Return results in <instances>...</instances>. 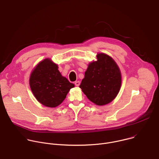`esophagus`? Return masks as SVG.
<instances>
[{"mask_svg": "<svg viewBox=\"0 0 159 159\" xmlns=\"http://www.w3.org/2000/svg\"><path fill=\"white\" fill-rule=\"evenodd\" d=\"M75 84L76 86H79L80 84V82L79 81H75Z\"/></svg>", "mask_w": 159, "mask_h": 159, "instance_id": "34e87169", "label": "esophagus"}]
</instances>
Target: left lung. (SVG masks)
<instances>
[{"label": "left lung", "mask_w": 159, "mask_h": 159, "mask_svg": "<svg viewBox=\"0 0 159 159\" xmlns=\"http://www.w3.org/2000/svg\"><path fill=\"white\" fill-rule=\"evenodd\" d=\"M97 61L89 63L80 88L93 103L101 106L113 101L121 83L120 69L109 56L100 53Z\"/></svg>", "instance_id": "obj_1"}]
</instances>
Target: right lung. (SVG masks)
I'll return each instance as SVG.
<instances>
[{"mask_svg":"<svg viewBox=\"0 0 159 159\" xmlns=\"http://www.w3.org/2000/svg\"><path fill=\"white\" fill-rule=\"evenodd\" d=\"M57 66L49 59L40 62L31 73L29 84L32 92L42 105L51 108L60 105L75 84L63 77Z\"/></svg>","mask_w":159,"mask_h":159,"instance_id":"right-lung-1","label":"right lung"}]
</instances>
